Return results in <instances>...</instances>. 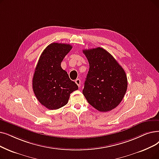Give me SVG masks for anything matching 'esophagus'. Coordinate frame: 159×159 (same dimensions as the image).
<instances>
[{
  "mask_svg": "<svg viewBox=\"0 0 159 159\" xmlns=\"http://www.w3.org/2000/svg\"><path fill=\"white\" fill-rule=\"evenodd\" d=\"M75 83L77 84V86L79 87H80V84H81V81H80V80L79 79H77L75 80Z\"/></svg>",
  "mask_w": 159,
  "mask_h": 159,
  "instance_id": "obj_1",
  "label": "esophagus"
}]
</instances>
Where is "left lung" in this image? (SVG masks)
<instances>
[{
  "label": "left lung",
  "instance_id": "obj_1",
  "mask_svg": "<svg viewBox=\"0 0 159 159\" xmlns=\"http://www.w3.org/2000/svg\"><path fill=\"white\" fill-rule=\"evenodd\" d=\"M89 69L82 93L88 102L100 112L115 108L127 89V79L122 67L101 47L83 50Z\"/></svg>",
  "mask_w": 159,
  "mask_h": 159
}]
</instances>
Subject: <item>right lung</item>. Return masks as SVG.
<instances>
[{"instance_id": "1", "label": "right lung", "mask_w": 159, "mask_h": 159, "mask_svg": "<svg viewBox=\"0 0 159 159\" xmlns=\"http://www.w3.org/2000/svg\"><path fill=\"white\" fill-rule=\"evenodd\" d=\"M70 44L52 43L41 53L32 79V88L41 105L50 110L65 106L70 94L79 87L61 67L71 51Z\"/></svg>"}]
</instances>
